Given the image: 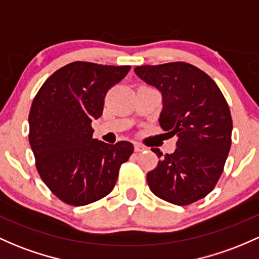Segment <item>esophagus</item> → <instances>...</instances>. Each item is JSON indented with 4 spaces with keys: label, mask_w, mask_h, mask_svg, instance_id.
Masks as SVG:
<instances>
[{
    "label": "esophagus",
    "mask_w": 259,
    "mask_h": 259,
    "mask_svg": "<svg viewBox=\"0 0 259 259\" xmlns=\"http://www.w3.org/2000/svg\"><path fill=\"white\" fill-rule=\"evenodd\" d=\"M134 150H135L136 152H141V151H145V150H146V147H145L144 145L135 143L134 144Z\"/></svg>",
    "instance_id": "esophagus-1"
}]
</instances>
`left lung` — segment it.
Listing matches in <instances>:
<instances>
[{"label": "left lung", "instance_id": "left-lung-1", "mask_svg": "<svg viewBox=\"0 0 259 259\" xmlns=\"http://www.w3.org/2000/svg\"><path fill=\"white\" fill-rule=\"evenodd\" d=\"M135 73L162 95L160 125L176 136V151L160 157L147 173L155 195L176 205H188L217 186L231 147L232 119L220 88L204 71L187 62L138 66Z\"/></svg>", "mask_w": 259, "mask_h": 259}]
</instances>
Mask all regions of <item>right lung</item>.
<instances>
[{"label": "right lung", "instance_id": "right-lung-1", "mask_svg": "<svg viewBox=\"0 0 259 259\" xmlns=\"http://www.w3.org/2000/svg\"><path fill=\"white\" fill-rule=\"evenodd\" d=\"M130 66L75 61L53 73L34 98L29 112V144L39 176L64 203L87 205L114 188L121 163L134 146L109 145L92 138L93 119L103 113L110 87Z\"/></svg>", "mask_w": 259, "mask_h": 259}]
</instances>
